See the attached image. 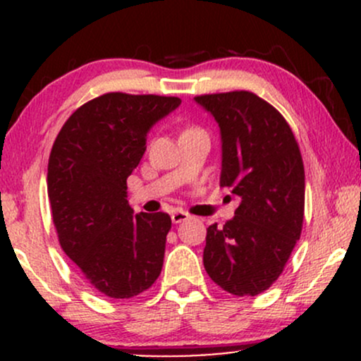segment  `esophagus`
<instances>
[{"mask_svg": "<svg viewBox=\"0 0 361 361\" xmlns=\"http://www.w3.org/2000/svg\"><path fill=\"white\" fill-rule=\"evenodd\" d=\"M188 219H190V214L185 212V210H175V212L171 214L173 224H181V222L188 221Z\"/></svg>", "mask_w": 361, "mask_h": 361, "instance_id": "esophagus-1", "label": "esophagus"}]
</instances>
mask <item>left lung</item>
<instances>
[{
  "mask_svg": "<svg viewBox=\"0 0 361 361\" xmlns=\"http://www.w3.org/2000/svg\"><path fill=\"white\" fill-rule=\"evenodd\" d=\"M222 139L221 186L239 197L234 217L207 229L204 267L233 295H258L283 271L300 239L305 175L295 135L270 103L251 91L200 94Z\"/></svg>",
  "mask_w": 361,
  "mask_h": 361,
  "instance_id": "obj_1",
  "label": "left lung"
}]
</instances>
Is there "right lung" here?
Returning a JSON list of instances; mask_svg holds the SVG:
<instances>
[{
  "label": "right lung",
  "instance_id": "add662e5",
  "mask_svg": "<svg viewBox=\"0 0 361 361\" xmlns=\"http://www.w3.org/2000/svg\"><path fill=\"white\" fill-rule=\"evenodd\" d=\"M176 97L105 93L66 120L47 168V193L62 251L110 299L147 290L163 268L171 217L134 214L127 178L146 152L147 132L180 106Z\"/></svg>",
  "mask_w": 361,
  "mask_h": 361
}]
</instances>
